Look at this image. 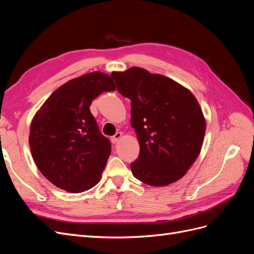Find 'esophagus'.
<instances>
[{"label": "esophagus", "instance_id": "34e87169", "mask_svg": "<svg viewBox=\"0 0 254 254\" xmlns=\"http://www.w3.org/2000/svg\"><path fill=\"white\" fill-rule=\"evenodd\" d=\"M121 136H122V132H117L115 133L114 135H112L110 139H111V142L113 143V144H115V143H118L119 142V140L121 139Z\"/></svg>", "mask_w": 254, "mask_h": 254}]
</instances>
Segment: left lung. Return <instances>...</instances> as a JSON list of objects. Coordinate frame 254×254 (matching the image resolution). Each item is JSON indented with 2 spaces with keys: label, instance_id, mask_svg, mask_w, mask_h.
Listing matches in <instances>:
<instances>
[{
  "label": "left lung",
  "instance_id": "left-lung-1",
  "mask_svg": "<svg viewBox=\"0 0 254 254\" xmlns=\"http://www.w3.org/2000/svg\"><path fill=\"white\" fill-rule=\"evenodd\" d=\"M119 93L131 101V126L140 143L130 164L148 186H168L186 175L201 150L205 121L195 96L178 82L132 66L112 74Z\"/></svg>",
  "mask_w": 254,
  "mask_h": 254
}]
</instances>
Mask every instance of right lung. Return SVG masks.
Returning a JSON list of instances; mask_svg holds the SVG:
<instances>
[{
	"label": "right lung",
	"mask_w": 254,
	"mask_h": 254,
	"mask_svg": "<svg viewBox=\"0 0 254 254\" xmlns=\"http://www.w3.org/2000/svg\"><path fill=\"white\" fill-rule=\"evenodd\" d=\"M115 88L112 74L82 75L59 87L35 114L30 151L37 167L54 186L81 193L101 180L111 143L99 131L90 106L103 92Z\"/></svg>",
	"instance_id": "1"
}]
</instances>
